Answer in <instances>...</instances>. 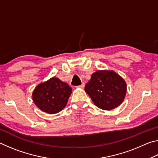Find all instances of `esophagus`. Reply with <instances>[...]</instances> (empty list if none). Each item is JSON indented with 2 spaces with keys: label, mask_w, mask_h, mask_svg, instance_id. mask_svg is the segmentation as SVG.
<instances>
[{
  "label": "esophagus",
  "mask_w": 158,
  "mask_h": 158,
  "mask_svg": "<svg viewBox=\"0 0 158 158\" xmlns=\"http://www.w3.org/2000/svg\"><path fill=\"white\" fill-rule=\"evenodd\" d=\"M84 86H85V84H82L81 85H79V88H81V89H84Z\"/></svg>",
  "instance_id": "34e87169"
}]
</instances>
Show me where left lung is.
I'll return each instance as SVG.
<instances>
[{
    "label": "left lung",
    "instance_id": "1",
    "mask_svg": "<svg viewBox=\"0 0 158 158\" xmlns=\"http://www.w3.org/2000/svg\"><path fill=\"white\" fill-rule=\"evenodd\" d=\"M93 103L103 110H111L123 102L126 95L124 79L111 70H98L85 85Z\"/></svg>",
    "mask_w": 158,
    "mask_h": 158
}]
</instances>
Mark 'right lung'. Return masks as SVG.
<instances>
[{
	"instance_id": "obj_1",
	"label": "right lung",
	"mask_w": 158,
	"mask_h": 158,
	"mask_svg": "<svg viewBox=\"0 0 158 158\" xmlns=\"http://www.w3.org/2000/svg\"><path fill=\"white\" fill-rule=\"evenodd\" d=\"M72 93L71 87L56 77L37 85L32 97L35 105L42 111L54 114L63 110Z\"/></svg>"
}]
</instances>
